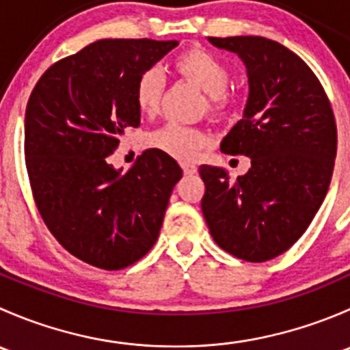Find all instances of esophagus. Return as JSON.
Listing matches in <instances>:
<instances>
[{"mask_svg": "<svg viewBox=\"0 0 350 350\" xmlns=\"http://www.w3.org/2000/svg\"><path fill=\"white\" fill-rule=\"evenodd\" d=\"M181 167H183V172H185L186 176H193V174H196V165H193V164H181Z\"/></svg>", "mask_w": 350, "mask_h": 350, "instance_id": "obj_1", "label": "esophagus"}]
</instances>
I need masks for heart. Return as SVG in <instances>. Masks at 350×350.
I'll return each mask as SVG.
<instances>
[{"mask_svg": "<svg viewBox=\"0 0 350 350\" xmlns=\"http://www.w3.org/2000/svg\"><path fill=\"white\" fill-rule=\"evenodd\" d=\"M174 69L198 90L206 94V109L213 116L227 115L234 105V94L228 91L230 69L211 52L204 49H189L178 55ZM165 91L164 74L157 67L144 70L135 83L133 96L142 115L152 118L159 113ZM210 135L204 130L179 123H165L147 135V144L155 150L171 155L178 161H193L200 150L210 146Z\"/></svg>", "mask_w": 350, "mask_h": 350, "instance_id": "b5f03b06", "label": "heart"}]
</instances>
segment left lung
Wrapping results in <instances>:
<instances>
[{
	"instance_id": "1",
	"label": "left lung",
	"mask_w": 350,
	"mask_h": 350,
	"mask_svg": "<svg viewBox=\"0 0 350 350\" xmlns=\"http://www.w3.org/2000/svg\"><path fill=\"white\" fill-rule=\"evenodd\" d=\"M247 67L249 98L221 152L250 157L247 174L200 165L201 210L213 241L249 262L286 252L328 191L337 154L334 111L319 77L295 52L264 37H208Z\"/></svg>"
}]
</instances>
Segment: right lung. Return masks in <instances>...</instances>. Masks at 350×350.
Returning a JSON list of instances; mask_svg holds the SVG:
<instances>
[{
  "label": "right lung",
  "instance_id": "1",
  "mask_svg": "<svg viewBox=\"0 0 350 350\" xmlns=\"http://www.w3.org/2000/svg\"><path fill=\"white\" fill-rule=\"evenodd\" d=\"M176 45L93 42L49 67L27 103L25 164L38 213L67 252L100 269H123L152 249L183 178L155 149L126 172L109 164L125 129L140 125L137 79Z\"/></svg>",
  "mask_w": 350,
  "mask_h": 350
}]
</instances>
